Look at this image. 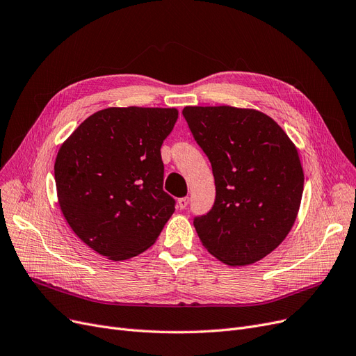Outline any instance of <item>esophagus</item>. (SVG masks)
<instances>
[{
  "mask_svg": "<svg viewBox=\"0 0 356 356\" xmlns=\"http://www.w3.org/2000/svg\"><path fill=\"white\" fill-rule=\"evenodd\" d=\"M188 203H190V198L188 197H182V198H179V200H178V207L182 210V209H186L188 206Z\"/></svg>",
  "mask_w": 356,
  "mask_h": 356,
  "instance_id": "34e87169",
  "label": "esophagus"
}]
</instances>
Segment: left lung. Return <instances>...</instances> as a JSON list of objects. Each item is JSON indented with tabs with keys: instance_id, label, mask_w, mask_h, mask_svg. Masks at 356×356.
<instances>
[{
	"instance_id": "8db88e82",
	"label": "left lung",
	"mask_w": 356,
	"mask_h": 356,
	"mask_svg": "<svg viewBox=\"0 0 356 356\" xmlns=\"http://www.w3.org/2000/svg\"><path fill=\"white\" fill-rule=\"evenodd\" d=\"M182 113L215 177V204L194 219L203 247L234 267L264 259L300 211L304 170L296 146L260 111L222 105Z\"/></svg>"
}]
</instances>
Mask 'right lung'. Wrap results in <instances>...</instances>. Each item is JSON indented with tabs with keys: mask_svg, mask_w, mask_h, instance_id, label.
<instances>
[{
	"mask_svg": "<svg viewBox=\"0 0 356 356\" xmlns=\"http://www.w3.org/2000/svg\"><path fill=\"white\" fill-rule=\"evenodd\" d=\"M177 120V108H106L61 145L54 165L58 204L97 254L113 261L136 257L172 216L161 147Z\"/></svg>",
	"mask_w": 356,
	"mask_h": 356,
	"instance_id": "add662e5",
	"label": "right lung"
}]
</instances>
